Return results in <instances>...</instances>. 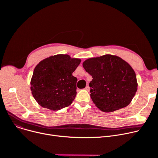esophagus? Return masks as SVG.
<instances>
[{
	"instance_id": "esophagus-1",
	"label": "esophagus",
	"mask_w": 158,
	"mask_h": 158,
	"mask_svg": "<svg viewBox=\"0 0 158 158\" xmlns=\"http://www.w3.org/2000/svg\"><path fill=\"white\" fill-rule=\"evenodd\" d=\"M85 89L86 90H87V91H89V90H90V88H89V85H87L86 87H85Z\"/></svg>"
}]
</instances>
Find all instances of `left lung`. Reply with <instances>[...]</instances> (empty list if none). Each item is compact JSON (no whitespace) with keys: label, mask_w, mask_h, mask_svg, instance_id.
I'll list each match as a JSON object with an SVG mask.
<instances>
[{"label":"left lung","mask_w":158,"mask_h":158,"mask_svg":"<svg viewBox=\"0 0 158 158\" xmlns=\"http://www.w3.org/2000/svg\"><path fill=\"white\" fill-rule=\"evenodd\" d=\"M83 67L92 77L90 98L100 110L112 112L131 103L138 83L135 71L124 60L107 54L85 60Z\"/></svg>","instance_id":"1"}]
</instances>
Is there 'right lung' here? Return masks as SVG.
Segmentation results:
<instances>
[{
  "instance_id": "add662e5",
  "label": "right lung",
  "mask_w": 158,
  "mask_h": 158,
  "mask_svg": "<svg viewBox=\"0 0 158 158\" xmlns=\"http://www.w3.org/2000/svg\"><path fill=\"white\" fill-rule=\"evenodd\" d=\"M81 59L59 54L46 58L34 68L32 94L43 108L59 110L69 106L77 95V78L73 76Z\"/></svg>"
}]
</instances>
